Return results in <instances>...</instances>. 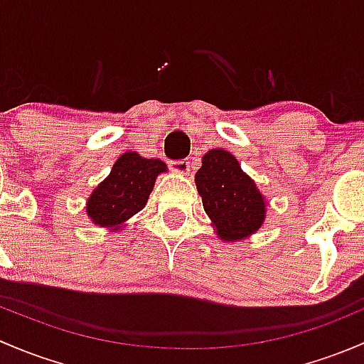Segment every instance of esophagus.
<instances>
[{
	"mask_svg": "<svg viewBox=\"0 0 364 364\" xmlns=\"http://www.w3.org/2000/svg\"><path fill=\"white\" fill-rule=\"evenodd\" d=\"M170 170L173 171V173H178V175H189L191 163L187 159L171 161V163H170Z\"/></svg>",
	"mask_w": 364,
	"mask_h": 364,
	"instance_id": "1",
	"label": "esophagus"
}]
</instances>
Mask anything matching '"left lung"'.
<instances>
[{
    "instance_id": "obj_1",
    "label": "left lung",
    "mask_w": 364,
    "mask_h": 364,
    "mask_svg": "<svg viewBox=\"0 0 364 364\" xmlns=\"http://www.w3.org/2000/svg\"><path fill=\"white\" fill-rule=\"evenodd\" d=\"M194 182L219 240L242 242L263 226L268 200L231 152L208 151Z\"/></svg>"
}]
</instances>
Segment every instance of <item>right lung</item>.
Instances as JSON below:
<instances>
[{
    "label": "right lung",
    "mask_w": 364,
    "mask_h": 364,
    "mask_svg": "<svg viewBox=\"0 0 364 364\" xmlns=\"http://www.w3.org/2000/svg\"><path fill=\"white\" fill-rule=\"evenodd\" d=\"M164 171L168 168L161 159H147L134 151L124 152L85 201L87 217L96 226L122 231L127 220L145 207L156 178Z\"/></svg>",
    "instance_id": "obj_1"
}]
</instances>
